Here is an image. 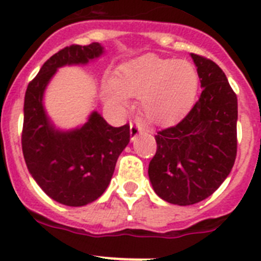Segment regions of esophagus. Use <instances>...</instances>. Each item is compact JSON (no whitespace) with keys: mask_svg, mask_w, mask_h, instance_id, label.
Returning <instances> with one entry per match:
<instances>
[{"mask_svg":"<svg viewBox=\"0 0 261 261\" xmlns=\"http://www.w3.org/2000/svg\"><path fill=\"white\" fill-rule=\"evenodd\" d=\"M142 130V125L140 123H130V140L135 141L136 138L138 137V135L141 133Z\"/></svg>","mask_w":261,"mask_h":261,"instance_id":"obj_1","label":"esophagus"}]
</instances>
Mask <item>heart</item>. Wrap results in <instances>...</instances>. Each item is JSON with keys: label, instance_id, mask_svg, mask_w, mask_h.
<instances>
[{"label": "heart", "instance_id": "b5f03b06", "mask_svg": "<svg viewBox=\"0 0 261 261\" xmlns=\"http://www.w3.org/2000/svg\"><path fill=\"white\" fill-rule=\"evenodd\" d=\"M199 90V74L187 60L144 55L125 62L106 82L111 106L126 110L129 96H141V111L151 123L171 124L192 107Z\"/></svg>", "mask_w": 261, "mask_h": 261}]
</instances>
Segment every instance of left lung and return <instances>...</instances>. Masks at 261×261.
<instances>
[{
	"mask_svg": "<svg viewBox=\"0 0 261 261\" xmlns=\"http://www.w3.org/2000/svg\"><path fill=\"white\" fill-rule=\"evenodd\" d=\"M201 95L174 126L156 132L149 177L156 195L170 204L202 201L223 183L237 158L238 99L222 69L200 55Z\"/></svg>",
	"mask_w": 261,
	"mask_h": 261,
	"instance_id": "1",
	"label": "left lung"
}]
</instances>
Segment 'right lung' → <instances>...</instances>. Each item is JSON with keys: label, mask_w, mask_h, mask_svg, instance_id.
Instances as JSON below:
<instances>
[{"label": "right lung", "mask_w": 261, "mask_h": 261, "mask_svg": "<svg viewBox=\"0 0 261 261\" xmlns=\"http://www.w3.org/2000/svg\"><path fill=\"white\" fill-rule=\"evenodd\" d=\"M102 53L99 43L62 48L44 62L24 95L22 150L27 168L50 199L68 206H82L102 196L130 132L128 124L114 128L98 112L82 128L59 132L45 115L43 93L57 68L86 64Z\"/></svg>", "instance_id": "add662e5"}]
</instances>
